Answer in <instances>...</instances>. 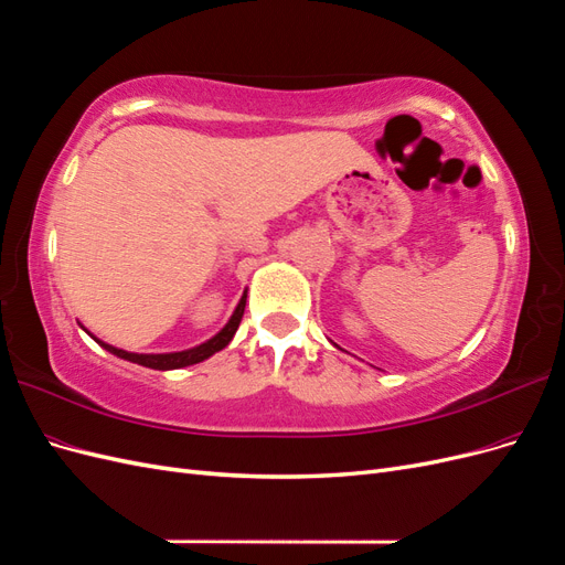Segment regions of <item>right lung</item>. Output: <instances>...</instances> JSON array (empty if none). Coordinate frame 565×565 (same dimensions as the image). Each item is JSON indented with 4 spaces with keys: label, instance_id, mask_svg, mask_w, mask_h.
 Masks as SVG:
<instances>
[{
    "label": "right lung",
    "instance_id": "right-lung-1",
    "mask_svg": "<svg viewBox=\"0 0 565 565\" xmlns=\"http://www.w3.org/2000/svg\"><path fill=\"white\" fill-rule=\"evenodd\" d=\"M245 299H247V295L241 299V303H237V309L231 316V320H228V324H226L224 330H221L216 337H212L210 341H204V344H200L195 349H188V351H179V353H129V351H122V349L108 347V344H104V341H98V339L96 341L104 349H108L110 353L125 358V361L139 363L143 367H152V370H179V367H185V365H195V363L204 361V358H210L216 351L228 347V341L233 339L237 324H241V320H243Z\"/></svg>",
    "mask_w": 565,
    "mask_h": 565
}]
</instances>
